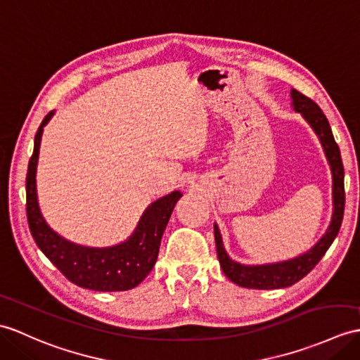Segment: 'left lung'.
Segmentation results:
<instances>
[{
    "label": "left lung",
    "instance_id": "left-lung-1",
    "mask_svg": "<svg viewBox=\"0 0 360 360\" xmlns=\"http://www.w3.org/2000/svg\"><path fill=\"white\" fill-rule=\"evenodd\" d=\"M291 105L295 112L302 115V118L310 124V127L319 138L323 147L325 156L330 164L333 174V218L328 230L325 235L316 242L308 252L299 255L297 257L288 259V261L264 264V265H244L239 264L227 255L222 244V236L214 224V240H216V252H218L219 264L222 271L231 281L240 287L255 288V290H274V288H285L293 285L310 273L317 262L321 261L322 256L327 253V250L336 239L340 230L342 219H344V208H345V190H344V164H342L339 146L334 141L331 127L328 124L327 116L323 115L321 107L317 105L313 99L307 98L297 90H291Z\"/></svg>",
    "mask_w": 360,
    "mask_h": 360
}]
</instances>
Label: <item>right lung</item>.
<instances>
[{
	"instance_id": "right-lung-1",
	"label": "right lung",
	"mask_w": 360,
	"mask_h": 360,
	"mask_svg": "<svg viewBox=\"0 0 360 360\" xmlns=\"http://www.w3.org/2000/svg\"><path fill=\"white\" fill-rule=\"evenodd\" d=\"M53 113V110L47 113L38 127L26 176V210L32 236L50 262L78 287L95 291H125L135 288L153 269L164 230L169 224L174 204L182 193L174 190L170 195L150 204L131 236L118 245L94 248L64 239L44 221L37 198V165L41 136L44 125Z\"/></svg>"
}]
</instances>
